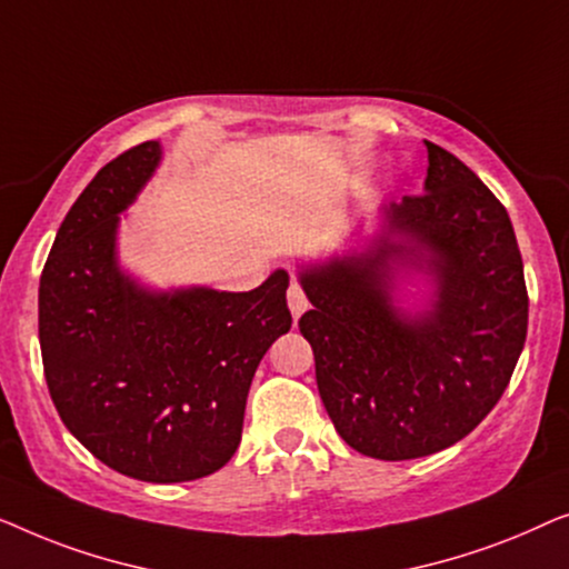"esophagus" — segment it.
Wrapping results in <instances>:
<instances>
[{
    "mask_svg": "<svg viewBox=\"0 0 569 569\" xmlns=\"http://www.w3.org/2000/svg\"><path fill=\"white\" fill-rule=\"evenodd\" d=\"M286 299H288V309H291V315H293V319H299L303 311L309 309V299H307V293H303V288L299 286V283H291L288 286V293H286Z\"/></svg>",
    "mask_w": 569,
    "mask_h": 569,
    "instance_id": "34e87169",
    "label": "esophagus"
}]
</instances>
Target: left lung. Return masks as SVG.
I'll use <instances>...</instances> for the list:
<instances>
[{
	"instance_id": "8db88e82",
	"label": "left lung",
	"mask_w": 569,
	"mask_h": 569,
	"mask_svg": "<svg viewBox=\"0 0 569 569\" xmlns=\"http://www.w3.org/2000/svg\"><path fill=\"white\" fill-rule=\"evenodd\" d=\"M426 149L422 196L379 206L358 239L296 266L325 410L342 441L383 461L469 436L506 391L528 327L508 211L451 151Z\"/></svg>"
}]
</instances>
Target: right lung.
<instances>
[{
  "label": "right lung",
  "instance_id": "right-lung-1",
  "mask_svg": "<svg viewBox=\"0 0 569 569\" xmlns=\"http://www.w3.org/2000/svg\"><path fill=\"white\" fill-rule=\"evenodd\" d=\"M162 154L159 141L128 149L69 208L41 276L38 335L69 433L110 469L170 485L234 456L252 376L291 311L283 268L252 291H219L157 288L121 266V213Z\"/></svg>",
  "mask_w": 569,
  "mask_h": 569
}]
</instances>
